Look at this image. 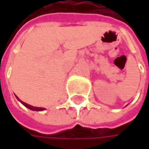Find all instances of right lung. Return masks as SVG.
I'll return each mask as SVG.
<instances>
[{
  "mask_svg": "<svg viewBox=\"0 0 149 149\" xmlns=\"http://www.w3.org/2000/svg\"><path fill=\"white\" fill-rule=\"evenodd\" d=\"M15 97L17 98V100H19L23 105L26 106V108H28V109H31V110H33V111H43V110L45 109V108H41V107H34V106L30 105V104H26V103H25V102H23V101H21L20 100H19V98H18L16 95H15Z\"/></svg>",
  "mask_w": 149,
  "mask_h": 149,
  "instance_id": "obj_1",
  "label": "right lung"
}]
</instances>
